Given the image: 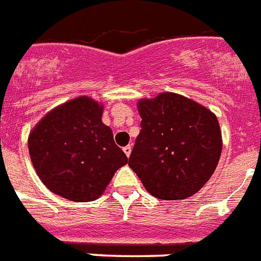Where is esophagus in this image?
<instances>
[{
  "instance_id": "34e87169",
  "label": "esophagus",
  "mask_w": 261,
  "mask_h": 261,
  "mask_svg": "<svg viewBox=\"0 0 261 261\" xmlns=\"http://www.w3.org/2000/svg\"><path fill=\"white\" fill-rule=\"evenodd\" d=\"M122 150H124V153L126 154V157H129V155H130V153H132V146L130 145L124 146V149H122Z\"/></svg>"
}]
</instances>
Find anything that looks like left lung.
Masks as SVG:
<instances>
[{"label": "left lung", "mask_w": 261, "mask_h": 261, "mask_svg": "<svg viewBox=\"0 0 261 261\" xmlns=\"http://www.w3.org/2000/svg\"><path fill=\"white\" fill-rule=\"evenodd\" d=\"M141 130L129 166L153 197L185 199L203 188L222 153L217 116L194 100L162 92L137 103Z\"/></svg>", "instance_id": "left-lung-1"}]
</instances>
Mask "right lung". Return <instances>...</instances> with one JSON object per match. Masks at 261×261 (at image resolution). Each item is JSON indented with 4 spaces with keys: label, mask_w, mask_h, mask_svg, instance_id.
<instances>
[{
    "label": "right lung",
    "mask_w": 261,
    "mask_h": 261,
    "mask_svg": "<svg viewBox=\"0 0 261 261\" xmlns=\"http://www.w3.org/2000/svg\"><path fill=\"white\" fill-rule=\"evenodd\" d=\"M104 106L79 96L55 107L31 129L29 153L38 177L50 191L73 202L103 194L128 157L101 121Z\"/></svg>",
    "instance_id": "1"
}]
</instances>
